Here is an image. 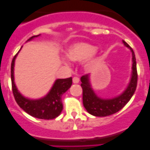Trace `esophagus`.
Here are the masks:
<instances>
[{
  "mask_svg": "<svg viewBox=\"0 0 150 150\" xmlns=\"http://www.w3.org/2000/svg\"><path fill=\"white\" fill-rule=\"evenodd\" d=\"M79 78H78V77H74L73 78H72V82L74 83H79Z\"/></svg>",
  "mask_w": 150,
  "mask_h": 150,
  "instance_id": "obj_1",
  "label": "esophagus"
}]
</instances>
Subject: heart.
Here are the masks:
<instances>
[{
  "label": "heart",
  "mask_w": 150,
  "mask_h": 150,
  "mask_svg": "<svg viewBox=\"0 0 150 150\" xmlns=\"http://www.w3.org/2000/svg\"><path fill=\"white\" fill-rule=\"evenodd\" d=\"M96 48L94 46L85 43L72 45L67 51V57L73 62H81L86 59L83 65L86 69L93 67L98 62L96 54Z\"/></svg>",
  "instance_id": "heart-1"
}]
</instances>
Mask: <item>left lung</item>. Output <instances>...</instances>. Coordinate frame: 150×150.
<instances>
[{"label":"left lung","mask_w":150,"mask_h":150,"mask_svg":"<svg viewBox=\"0 0 150 150\" xmlns=\"http://www.w3.org/2000/svg\"><path fill=\"white\" fill-rule=\"evenodd\" d=\"M125 46L130 48L132 52V74L131 79L126 90L120 96L112 99H104L98 97L91 87L89 83V75H83L81 78L82 82L81 87L83 88V103L88 112L97 117H105L115 114L120 111L129 102L135 92L137 86L138 74L137 69V62L135 54L132 48L125 41L122 40Z\"/></svg>","instance_id":"1"}]
</instances>
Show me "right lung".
<instances>
[{
    "mask_svg": "<svg viewBox=\"0 0 150 150\" xmlns=\"http://www.w3.org/2000/svg\"><path fill=\"white\" fill-rule=\"evenodd\" d=\"M39 35H40L32 36L28 39V40H31L32 39ZM19 51H18V53L19 52ZM18 53L13 57L11 66L12 91L16 103L24 111L36 118L44 119V120L56 118L62 111L63 105L62 102V96L70 88L72 83V78L57 80L53 87L51 88V91L46 96L42 99H36V100L27 99L18 91L14 83L13 67H14L15 59Z\"/></svg>",
    "mask_w": 150,
    "mask_h": 150,
    "instance_id": "obj_1",
    "label": "right lung"
}]
</instances>
